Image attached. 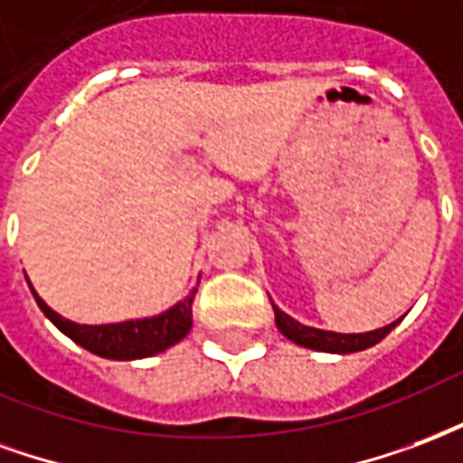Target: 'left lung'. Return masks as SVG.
<instances>
[{"mask_svg": "<svg viewBox=\"0 0 463 463\" xmlns=\"http://www.w3.org/2000/svg\"><path fill=\"white\" fill-rule=\"evenodd\" d=\"M273 313H276V328L281 330L283 335L291 340V343H296V345L301 347H308V350H318V353H335V355L360 353V350H367V347L377 345V343L402 320H394V323L384 326V328L367 330V333H333V330H320L310 328V326H303L301 320L291 318V316L283 313L279 306H273Z\"/></svg>", "mask_w": 463, "mask_h": 463, "instance_id": "1", "label": "left lung"}]
</instances>
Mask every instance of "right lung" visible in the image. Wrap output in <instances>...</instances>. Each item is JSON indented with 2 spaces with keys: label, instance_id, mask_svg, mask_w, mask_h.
<instances>
[{
  "label": "right lung",
  "instance_id": "obj_1",
  "mask_svg": "<svg viewBox=\"0 0 463 463\" xmlns=\"http://www.w3.org/2000/svg\"><path fill=\"white\" fill-rule=\"evenodd\" d=\"M29 283V279H26ZM199 283V281H197ZM32 288V296L36 306L43 310V316L52 320L53 326L69 335L76 345L86 347L89 353L108 360H140V357H153L157 353H165L167 347L187 338L192 330V301L197 288H192L182 301H177L172 308L162 310L150 318H133L123 323H103V326H83L73 320L63 318L56 310L49 308L39 293Z\"/></svg>",
  "mask_w": 463,
  "mask_h": 463
}]
</instances>
